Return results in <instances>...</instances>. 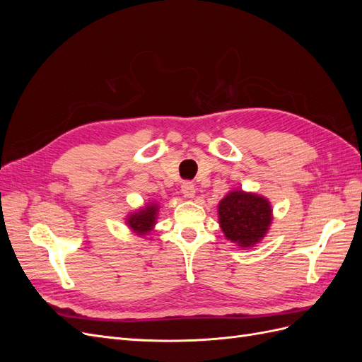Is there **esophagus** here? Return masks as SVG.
<instances>
[{
  "instance_id": "34e87169",
  "label": "esophagus",
  "mask_w": 362,
  "mask_h": 362,
  "mask_svg": "<svg viewBox=\"0 0 362 362\" xmlns=\"http://www.w3.org/2000/svg\"><path fill=\"white\" fill-rule=\"evenodd\" d=\"M181 192H182V194L185 196V198H194V194H196L194 184H193V182H190V181H185V182H182V185H181Z\"/></svg>"
}]
</instances>
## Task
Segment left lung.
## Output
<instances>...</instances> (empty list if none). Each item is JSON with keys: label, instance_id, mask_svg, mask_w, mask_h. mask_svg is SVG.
I'll list each match as a JSON object with an SVG mask.
<instances>
[{"label": "left lung", "instance_id": "1", "mask_svg": "<svg viewBox=\"0 0 362 362\" xmlns=\"http://www.w3.org/2000/svg\"><path fill=\"white\" fill-rule=\"evenodd\" d=\"M217 216L226 240L238 247L249 249L269 233L273 210L266 196L238 189L223 196L217 205Z\"/></svg>", "mask_w": 362, "mask_h": 362}]
</instances>
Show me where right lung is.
Returning <instances> with one entry per match:
<instances>
[{"label":"right lung","instance_id":"obj_1","mask_svg":"<svg viewBox=\"0 0 362 362\" xmlns=\"http://www.w3.org/2000/svg\"><path fill=\"white\" fill-rule=\"evenodd\" d=\"M160 211V205L157 202H149L144 206L131 211L125 217V225L131 233L136 235H148L157 225V217Z\"/></svg>","mask_w":362,"mask_h":362}]
</instances>
